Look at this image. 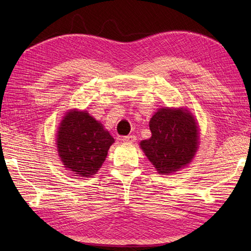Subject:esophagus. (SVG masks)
<instances>
[{
    "label": "esophagus",
    "mask_w": 251,
    "mask_h": 251,
    "mask_svg": "<svg viewBox=\"0 0 251 251\" xmlns=\"http://www.w3.org/2000/svg\"><path fill=\"white\" fill-rule=\"evenodd\" d=\"M122 141L127 142V143H132V142L136 141V136L135 135L124 136V137H122Z\"/></svg>",
    "instance_id": "obj_1"
}]
</instances>
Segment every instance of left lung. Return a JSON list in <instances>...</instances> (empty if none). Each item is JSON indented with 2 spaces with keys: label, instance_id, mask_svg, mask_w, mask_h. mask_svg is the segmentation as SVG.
I'll list each match as a JSON object with an SVG mask.
<instances>
[{
  "label": "left lung",
  "instance_id": "left-lung-1",
  "mask_svg": "<svg viewBox=\"0 0 251 251\" xmlns=\"http://www.w3.org/2000/svg\"><path fill=\"white\" fill-rule=\"evenodd\" d=\"M152 137L140 146L154 167L170 174L188 165L197 150L199 129L194 117L182 109H161L150 121Z\"/></svg>",
  "mask_w": 251,
  "mask_h": 251
}]
</instances>
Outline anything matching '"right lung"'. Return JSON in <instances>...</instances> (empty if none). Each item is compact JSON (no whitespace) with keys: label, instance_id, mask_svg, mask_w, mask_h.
<instances>
[{"label":"right lung","instance_id":"add662e5","mask_svg":"<svg viewBox=\"0 0 251 251\" xmlns=\"http://www.w3.org/2000/svg\"><path fill=\"white\" fill-rule=\"evenodd\" d=\"M57 148L65 167L82 177L96 174L114 139L87 112L72 110L61 122Z\"/></svg>","mask_w":251,"mask_h":251}]
</instances>
